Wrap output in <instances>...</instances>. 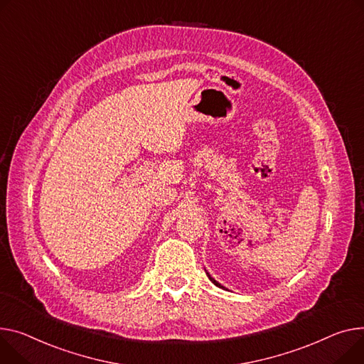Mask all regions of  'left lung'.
<instances>
[{"instance_id":"1","label":"left lung","mask_w":364,"mask_h":364,"mask_svg":"<svg viewBox=\"0 0 364 364\" xmlns=\"http://www.w3.org/2000/svg\"><path fill=\"white\" fill-rule=\"evenodd\" d=\"M208 277H209V279H210V281H212V282H213V284H215V285H216V287H220V288H224V287H223V285H221V284H218V282H216V281H215V279H213V278H212V277H210V275H209V274H208Z\"/></svg>"}]
</instances>
